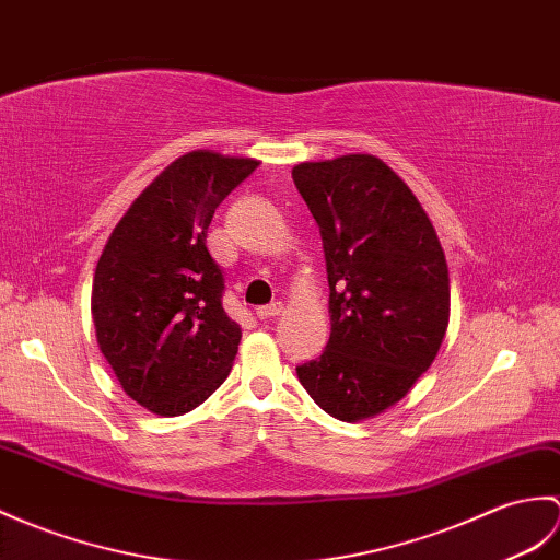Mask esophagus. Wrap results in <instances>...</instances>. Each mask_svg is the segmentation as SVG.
Returning <instances> with one entry per match:
<instances>
[{"instance_id": "esophagus-1", "label": "esophagus", "mask_w": 560, "mask_h": 560, "mask_svg": "<svg viewBox=\"0 0 560 560\" xmlns=\"http://www.w3.org/2000/svg\"><path fill=\"white\" fill-rule=\"evenodd\" d=\"M283 312V303L281 301H275V303H269V305H262V307H257V319H271V317H279Z\"/></svg>"}]
</instances>
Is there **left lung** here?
I'll return each instance as SVG.
<instances>
[{
  "mask_svg": "<svg viewBox=\"0 0 560 560\" xmlns=\"http://www.w3.org/2000/svg\"><path fill=\"white\" fill-rule=\"evenodd\" d=\"M315 217L329 279L327 350L298 368L317 406L370 420L432 368L448 329V267L420 200L374 154L293 166Z\"/></svg>",
  "mask_w": 560,
  "mask_h": 560,
  "instance_id": "left-lung-1",
  "label": "left lung"
}]
</instances>
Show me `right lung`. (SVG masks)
<instances>
[{
    "label": "right lung",
    "instance_id": "obj_1",
    "mask_svg": "<svg viewBox=\"0 0 560 560\" xmlns=\"http://www.w3.org/2000/svg\"><path fill=\"white\" fill-rule=\"evenodd\" d=\"M257 166L217 150L180 154L128 207L97 259V346L126 396L162 418L210 398L238 353L241 324L221 307L224 275L207 229Z\"/></svg>",
    "mask_w": 560,
    "mask_h": 560
}]
</instances>
